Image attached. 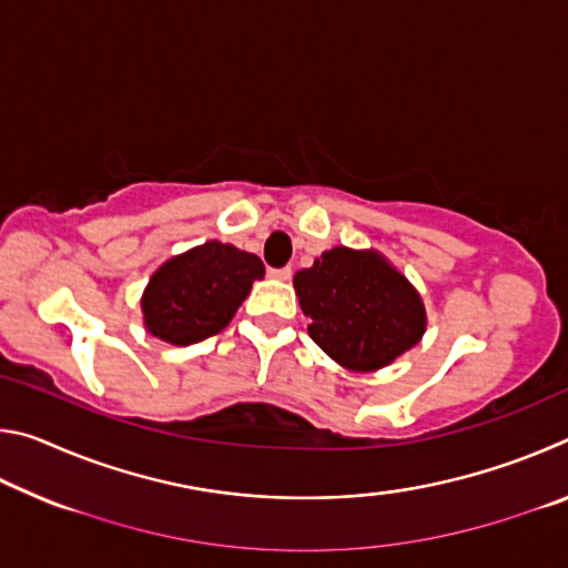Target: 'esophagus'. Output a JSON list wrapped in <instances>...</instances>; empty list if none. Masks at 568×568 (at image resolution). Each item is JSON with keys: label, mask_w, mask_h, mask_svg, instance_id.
<instances>
[{"label": "esophagus", "mask_w": 568, "mask_h": 568, "mask_svg": "<svg viewBox=\"0 0 568 568\" xmlns=\"http://www.w3.org/2000/svg\"><path fill=\"white\" fill-rule=\"evenodd\" d=\"M271 277H275V281H281V283H287L293 277V271L291 267H273Z\"/></svg>", "instance_id": "obj_1"}]
</instances>
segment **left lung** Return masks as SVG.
Listing matches in <instances>:
<instances>
[{"mask_svg":"<svg viewBox=\"0 0 568 568\" xmlns=\"http://www.w3.org/2000/svg\"><path fill=\"white\" fill-rule=\"evenodd\" d=\"M307 335L353 373H376L426 333V305L378 250L331 247L293 277Z\"/></svg>","mask_w":568,"mask_h":568,"instance_id":"1","label":"left lung"}]
</instances>
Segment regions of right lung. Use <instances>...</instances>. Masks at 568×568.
<instances>
[{
  "instance_id": "right-lung-1",
  "label": "right lung",
  "mask_w": 568,
  "mask_h": 568,
  "mask_svg": "<svg viewBox=\"0 0 568 568\" xmlns=\"http://www.w3.org/2000/svg\"><path fill=\"white\" fill-rule=\"evenodd\" d=\"M263 275L261 257L220 240L172 255L152 273L142 293L145 331L170 345L205 341L233 321Z\"/></svg>"
}]
</instances>
